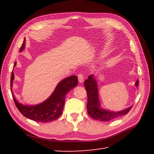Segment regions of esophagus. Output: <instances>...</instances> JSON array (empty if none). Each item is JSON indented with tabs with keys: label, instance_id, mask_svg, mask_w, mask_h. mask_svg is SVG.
I'll use <instances>...</instances> for the list:
<instances>
[{
	"label": "esophagus",
	"instance_id": "34e87169",
	"mask_svg": "<svg viewBox=\"0 0 154 154\" xmlns=\"http://www.w3.org/2000/svg\"><path fill=\"white\" fill-rule=\"evenodd\" d=\"M78 81H79V83H83V80H84V77H83V76L82 75V74H78Z\"/></svg>",
	"mask_w": 154,
	"mask_h": 154
}]
</instances>
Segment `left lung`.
Wrapping results in <instances>:
<instances>
[{
    "label": "left lung",
    "mask_w": 154,
    "mask_h": 154,
    "mask_svg": "<svg viewBox=\"0 0 154 154\" xmlns=\"http://www.w3.org/2000/svg\"><path fill=\"white\" fill-rule=\"evenodd\" d=\"M138 80L135 83V85L138 86ZM84 86L87 92V112L91 118L100 122H109L115 118H117L128 114L130 110L132 109V105L128 108L120 111H111L104 109L101 107L99 99L98 87L96 79L94 76H88V79L85 81Z\"/></svg>",
    "instance_id": "1"
}]
</instances>
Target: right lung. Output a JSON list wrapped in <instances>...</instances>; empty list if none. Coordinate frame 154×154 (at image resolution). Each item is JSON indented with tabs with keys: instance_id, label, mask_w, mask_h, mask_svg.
Masks as SVG:
<instances>
[{
	"instance_id": "right-lung-1",
	"label": "right lung",
	"mask_w": 154,
	"mask_h": 154,
	"mask_svg": "<svg viewBox=\"0 0 154 154\" xmlns=\"http://www.w3.org/2000/svg\"><path fill=\"white\" fill-rule=\"evenodd\" d=\"M26 39L24 38L20 52L25 48ZM17 65V62L14 64L13 67ZM15 76L12 71L11 77V91L12 96L17 109L20 113L25 117L32 119L35 122L42 123H48L57 119L63 112L66 94L74 87H76L78 83L76 76H71L63 80L60 81L56 87L54 91L47 100L42 102L41 103L35 105H27L21 104L15 98V95L12 91L13 83Z\"/></svg>"
}]
</instances>
